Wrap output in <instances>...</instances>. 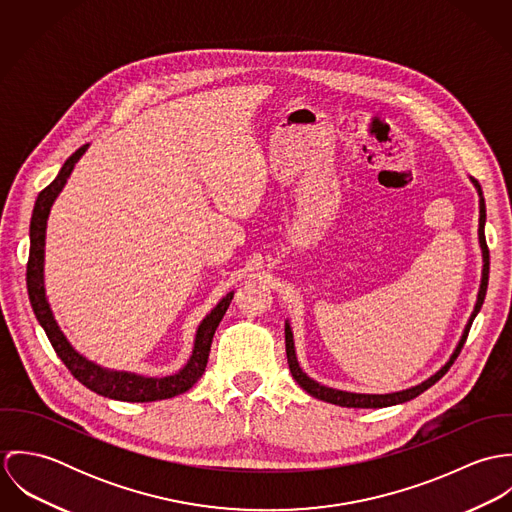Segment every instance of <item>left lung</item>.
Here are the masks:
<instances>
[{
    "label": "left lung",
    "instance_id": "8db88e82",
    "mask_svg": "<svg viewBox=\"0 0 512 512\" xmlns=\"http://www.w3.org/2000/svg\"><path fill=\"white\" fill-rule=\"evenodd\" d=\"M469 181L473 183L477 195H479V230H477V236H479V246H481V256H483V270H481V284H479V292H477V301L473 305V311L463 327V333L453 349V353L449 355V359L445 361V365H441L439 370H436L432 376H428L426 380L418 382L416 386H410V388H404V390H396V392H386V394H363V392H349V390H339V388H331V386H325L317 380H313L297 361V355H295V341H293L292 325H290V319H286V353H288V365L292 370V376L295 378V382L307 392L311 394L313 398L317 400H323V402H329V404H337V406H343V408H386V406H396V404H402V402H408L416 396H420L424 390H428L430 386H434L438 382L439 378L449 370V366L453 365V361L457 359V355L461 353L463 345H465V339H467V333L471 329V323L473 319L477 317V313L481 311V305L485 301V293H487V284H489V248H487V242H485V220H487V211H485V199H483V191H481V185L469 177Z\"/></svg>",
    "mask_w": 512,
    "mask_h": 512
}]
</instances>
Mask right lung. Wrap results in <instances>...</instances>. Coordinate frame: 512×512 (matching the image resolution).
Here are the masks:
<instances>
[{"label": "right lung", "instance_id": "obj_1", "mask_svg": "<svg viewBox=\"0 0 512 512\" xmlns=\"http://www.w3.org/2000/svg\"><path fill=\"white\" fill-rule=\"evenodd\" d=\"M86 146L78 147L73 155L65 161L61 167L59 175L55 181L43 189L35 201L33 217H31V226H29V262H27V292H29V301L33 307V313L39 321V325L45 329L55 353L59 359L65 363V366L71 370L74 378L84 384L88 390L112 398V400H122V402H155V400H167L173 396H179L187 392L205 372L207 361H209V351L213 343V335L219 327L220 319L224 317L234 292H228L219 303L207 313V317L199 323L195 331V341H193V351L189 361L183 368H179L173 374L167 376H146L130 370H114L100 366L84 355H80L67 335L61 331L55 313L51 309L47 290H45V240H47V220L51 215V207L57 201L59 193L65 189L74 165L78 159L86 153Z\"/></svg>", "mask_w": 512, "mask_h": 512}]
</instances>
